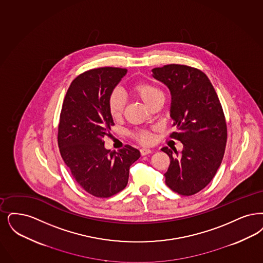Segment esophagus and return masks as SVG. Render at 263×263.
I'll return each instance as SVG.
<instances>
[{
  "label": "esophagus",
  "mask_w": 263,
  "mask_h": 263,
  "mask_svg": "<svg viewBox=\"0 0 263 263\" xmlns=\"http://www.w3.org/2000/svg\"><path fill=\"white\" fill-rule=\"evenodd\" d=\"M140 152H141V155H142V156H147L148 154H151L153 151L149 149V148H147V147H142V148L140 149Z\"/></svg>",
  "instance_id": "esophagus-1"
}]
</instances>
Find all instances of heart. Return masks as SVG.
Here are the masks:
<instances>
[{"mask_svg":"<svg viewBox=\"0 0 263 263\" xmlns=\"http://www.w3.org/2000/svg\"><path fill=\"white\" fill-rule=\"evenodd\" d=\"M132 91L148 106L154 102H156L158 99L163 98L162 92L157 86L147 82H138L132 87ZM107 105H108L109 114L112 118L118 119L122 116L125 102L122 95L120 94L118 91H114L111 94L109 95ZM134 137L136 138L138 142L144 145L152 144L155 140L153 132L149 130H142V131L136 132L134 134Z\"/></svg>","mask_w":263,"mask_h":263,"instance_id":"1","label":"heart"}]
</instances>
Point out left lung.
<instances>
[{
	"label": "left lung",
	"mask_w": 263,
	"mask_h": 263,
	"mask_svg": "<svg viewBox=\"0 0 263 263\" xmlns=\"http://www.w3.org/2000/svg\"><path fill=\"white\" fill-rule=\"evenodd\" d=\"M152 71L171 93V126L176 130L169 137L183 144L180 154L161 148L170 158L165 183L179 195H195L215 176L225 153L227 124L220 101L209 77L198 68L173 63Z\"/></svg>",
	"instance_id": "1"
}]
</instances>
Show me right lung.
Here are the masks:
<instances>
[{
	"label": "right lung",
	"mask_w": 263,
	"mask_h": 263,
	"mask_svg": "<svg viewBox=\"0 0 263 263\" xmlns=\"http://www.w3.org/2000/svg\"><path fill=\"white\" fill-rule=\"evenodd\" d=\"M125 68L100 67L78 75L63 100L58 144L63 161L81 188L97 198H109L126 187L129 168L141 157L126 145L118 153L105 149L114 120L108 97L126 74Z\"/></svg>",
	"instance_id": "add662e5"
}]
</instances>
